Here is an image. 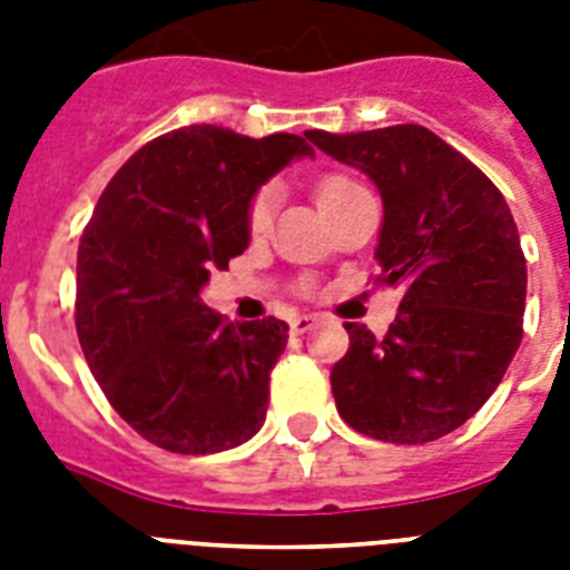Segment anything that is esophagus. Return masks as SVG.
<instances>
[{"label": "esophagus", "instance_id": "obj_1", "mask_svg": "<svg viewBox=\"0 0 570 570\" xmlns=\"http://www.w3.org/2000/svg\"><path fill=\"white\" fill-rule=\"evenodd\" d=\"M313 322H316V316H313V313H298V316L289 322V328H293V334H304V331H311Z\"/></svg>", "mask_w": 570, "mask_h": 570}]
</instances>
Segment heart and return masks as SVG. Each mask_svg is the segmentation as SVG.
<instances>
[{"label":"heart","instance_id":"heart-1","mask_svg":"<svg viewBox=\"0 0 570 570\" xmlns=\"http://www.w3.org/2000/svg\"><path fill=\"white\" fill-rule=\"evenodd\" d=\"M364 186L346 174H325L316 180L313 191H316V200H320L322 213H328L331 206L340 204V200H346L348 195H355ZM272 213H275V189H259L257 195L250 197L248 204V215H245V224H248L250 236H263L268 230V224H272Z\"/></svg>","mask_w":570,"mask_h":570}]
</instances>
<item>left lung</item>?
<instances>
[{
  "instance_id": "8db88e82",
  "label": "left lung",
  "mask_w": 570,
  "mask_h": 570,
  "mask_svg": "<svg viewBox=\"0 0 570 570\" xmlns=\"http://www.w3.org/2000/svg\"><path fill=\"white\" fill-rule=\"evenodd\" d=\"M311 138L379 186L375 281L402 286L381 340L346 322L348 352L331 370L340 416L375 441H438L485 405L521 346L527 259L512 209L420 124Z\"/></svg>"
}]
</instances>
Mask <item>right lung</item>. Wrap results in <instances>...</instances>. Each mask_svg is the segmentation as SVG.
I'll use <instances>...</instances> for the list:
<instances>
[{"mask_svg": "<svg viewBox=\"0 0 570 570\" xmlns=\"http://www.w3.org/2000/svg\"><path fill=\"white\" fill-rule=\"evenodd\" d=\"M311 141L197 124L154 138L102 189L76 257V334L111 407L145 441L206 455L259 432L289 328L275 316L236 328L200 289L248 248L254 191L313 156Z\"/></svg>", "mask_w": 570, "mask_h": 570, "instance_id": "add662e5", "label": "right lung"}]
</instances>
